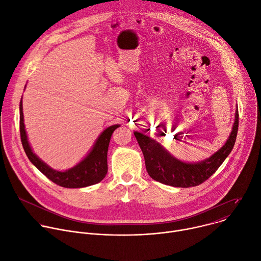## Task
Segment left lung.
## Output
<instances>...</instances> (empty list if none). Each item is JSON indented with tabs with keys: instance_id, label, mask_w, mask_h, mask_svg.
Here are the masks:
<instances>
[{
	"instance_id": "left-lung-1",
	"label": "left lung",
	"mask_w": 261,
	"mask_h": 261,
	"mask_svg": "<svg viewBox=\"0 0 261 261\" xmlns=\"http://www.w3.org/2000/svg\"><path fill=\"white\" fill-rule=\"evenodd\" d=\"M239 129V111L232 130L226 143L208 159L198 163H185L169 153L160 143L142 133L134 135L145 160L149 176L164 185L176 188H191L207 180L232 150Z\"/></svg>"
}]
</instances>
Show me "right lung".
<instances>
[{
	"label": "right lung",
	"mask_w": 261,
	"mask_h": 261,
	"mask_svg": "<svg viewBox=\"0 0 261 261\" xmlns=\"http://www.w3.org/2000/svg\"><path fill=\"white\" fill-rule=\"evenodd\" d=\"M119 124L111 125L106 128L97 138L96 142L90 152L87 156L82 160L74 167L66 171H57L46 165L41 161L32 150L30 144H29L27 133L23 124V113H22V100L19 102V130L20 139L24 152L30 160V162L44 174L49 180L56 185L68 188V189H77L89 187L101 181L108 172V148L109 143L114 130L119 127Z\"/></svg>",
	"instance_id": "add662e5"
}]
</instances>
